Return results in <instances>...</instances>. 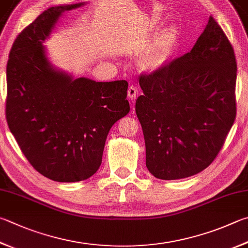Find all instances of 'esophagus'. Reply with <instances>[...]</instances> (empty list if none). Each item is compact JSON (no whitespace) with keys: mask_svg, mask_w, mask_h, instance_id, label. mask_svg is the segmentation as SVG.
I'll return each mask as SVG.
<instances>
[{"mask_svg":"<svg viewBox=\"0 0 248 248\" xmlns=\"http://www.w3.org/2000/svg\"><path fill=\"white\" fill-rule=\"evenodd\" d=\"M137 94H138L137 88L134 87V85H130L129 89H128V96H129L130 100H131V101H136Z\"/></svg>","mask_w":248,"mask_h":248,"instance_id":"esophagus-1","label":"esophagus"}]
</instances>
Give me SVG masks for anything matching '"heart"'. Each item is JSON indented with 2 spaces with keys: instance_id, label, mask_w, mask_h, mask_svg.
I'll return each instance as SVG.
<instances>
[{
  "instance_id": "heart-1",
  "label": "heart",
  "mask_w": 248,
  "mask_h": 248,
  "mask_svg": "<svg viewBox=\"0 0 248 248\" xmlns=\"http://www.w3.org/2000/svg\"><path fill=\"white\" fill-rule=\"evenodd\" d=\"M178 27L170 25L157 37L139 60L140 69L144 73H156L168 64L178 38Z\"/></svg>"
}]
</instances>
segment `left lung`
<instances>
[{
	"mask_svg": "<svg viewBox=\"0 0 248 248\" xmlns=\"http://www.w3.org/2000/svg\"><path fill=\"white\" fill-rule=\"evenodd\" d=\"M235 81L233 47L211 16L190 52L140 77L136 112L155 178H187L213 163L235 119Z\"/></svg>",
	"mask_w": 248,
	"mask_h": 248,
	"instance_id": "left-lung-1",
	"label": "left lung"
}]
</instances>
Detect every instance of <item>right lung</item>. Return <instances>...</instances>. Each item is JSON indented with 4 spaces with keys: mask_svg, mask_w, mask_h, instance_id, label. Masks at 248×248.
Masks as SVG:
<instances>
[{
    "mask_svg": "<svg viewBox=\"0 0 248 248\" xmlns=\"http://www.w3.org/2000/svg\"><path fill=\"white\" fill-rule=\"evenodd\" d=\"M47 8L15 40L6 67V120L26 158L57 182L87 180L102 164L110 128L130 111L125 80L96 82L54 67L43 43L62 14Z\"/></svg>",
    "mask_w": 248,
    "mask_h": 248,
    "instance_id": "right-lung-1",
    "label": "right lung"
}]
</instances>
